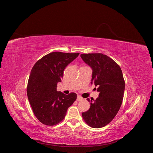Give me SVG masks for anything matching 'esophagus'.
<instances>
[{
  "instance_id": "34e87169",
  "label": "esophagus",
  "mask_w": 153,
  "mask_h": 153,
  "mask_svg": "<svg viewBox=\"0 0 153 153\" xmlns=\"http://www.w3.org/2000/svg\"><path fill=\"white\" fill-rule=\"evenodd\" d=\"M82 99H83V98H82V97L79 96H77V101H80V100H82Z\"/></svg>"
}]
</instances>
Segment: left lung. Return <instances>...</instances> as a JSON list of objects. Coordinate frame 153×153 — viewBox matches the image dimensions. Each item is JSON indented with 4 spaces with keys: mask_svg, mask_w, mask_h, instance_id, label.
I'll return each mask as SVG.
<instances>
[{
    "mask_svg": "<svg viewBox=\"0 0 153 153\" xmlns=\"http://www.w3.org/2000/svg\"><path fill=\"white\" fill-rule=\"evenodd\" d=\"M82 60L92 68L91 83L98 86L99 95L90 102L89 110L82 113L87 125L94 128H102L116 116L122 103L125 80L119 65L111 58L102 53L80 55Z\"/></svg>",
    "mask_w": 153,
    "mask_h": 153,
    "instance_id": "1",
    "label": "left lung"
}]
</instances>
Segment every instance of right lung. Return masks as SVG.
<instances>
[{
  "label": "right lung",
  "mask_w": 153,
  "mask_h": 153,
  "mask_svg": "<svg viewBox=\"0 0 153 153\" xmlns=\"http://www.w3.org/2000/svg\"><path fill=\"white\" fill-rule=\"evenodd\" d=\"M79 53L53 52L39 59L33 66L27 85V96L36 118L43 124L53 126L62 122L68 108L77 99L57 91L65 68Z\"/></svg>",
  "instance_id": "add662e5"
}]
</instances>
